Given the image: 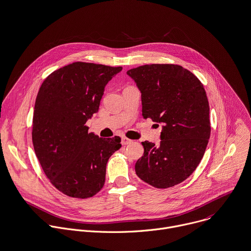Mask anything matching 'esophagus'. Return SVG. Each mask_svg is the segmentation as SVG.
Instances as JSON below:
<instances>
[{
	"instance_id": "obj_1",
	"label": "esophagus",
	"mask_w": 251,
	"mask_h": 251,
	"mask_svg": "<svg viewBox=\"0 0 251 251\" xmlns=\"http://www.w3.org/2000/svg\"><path fill=\"white\" fill-rule=\"evenodd\" d=\"M132 142H133L132 140H130V139H127V138H125V137L121 139V144H122L123 146H126V145H130Z\"/></svg>"
}]
</instances>
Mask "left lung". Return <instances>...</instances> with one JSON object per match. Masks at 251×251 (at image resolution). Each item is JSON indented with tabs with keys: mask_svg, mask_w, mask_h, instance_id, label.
<instances>
[{
	"mask_svg": "<svg viewBox=\"0 0 251 251\" xmlns=\"http://www.w3.org/2000/svg\"><path fill=\"white\" fill-rule=\"evenodd\" d=\"M142 94L144 118L162 124L160 144L143 142L136 174L157 189L189 178L210 138L209 103L198 77L177 64H146L127 71Z\"/></svg>",
	"mask_w": 251,
	"mask_h": 251,
	"instance_id": "obj_1",
	"label": "left lung"
}]
</instances>
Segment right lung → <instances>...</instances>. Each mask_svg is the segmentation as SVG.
<instances>
[{"mask_svg": "<svg viewBox=\"0 0 251 251\" xmlns=\"http://www.w3.org/2000/svg\"><path fill=\"white\" fill-rule=\"evenodd\" d=\"M121 70L77 61L50 73L40 87L33 115L34 151L50 182L68 197L88 199L99 193L108 158L121 148L119 137L100 138L85 125L99 111L105 85Z\"/></svg>", "mask_w": 251, "mask_h": 251, "instance_id": "right-lung-1", "label": "right lung"}]
</instances>
